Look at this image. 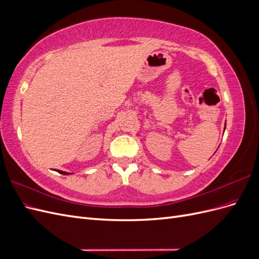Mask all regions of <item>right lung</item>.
<instances>
[{
    "instance_id": "add662e5",
    "label": "right lung",
    "mask_w": 259,
    "mask_h": 259,
    "mask_svg": "<svg viewBox=\"0 0 259 259\" xmlns=\"http://www.w3.org/2000/svg\"><path fill=\"white\" fill-rule=\"evenodd\" d=\"M57 171H59L60 174H64V175H68L69 173H66V171H62V170H57Z\"/></svg>"
}]
</instances>
